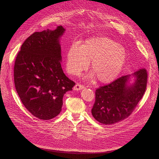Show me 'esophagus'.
I'll list each match as a JSON object with an SVG mask.
<instances>
[{
	"label": "esophagus",
	"mask_w": 159,
	"mask_h": 159,
	"mask_svg": "<svg viewBox=\"0 0 159 159\" xmlns=\"http://www.w3.org/2000/svg\"><path fill=\"white\" fill-rule=\"evenodd\" d=\"M84 88V86L82 84H76V85L74 87V89L75 90H80L81 89H83Z\"/></svg>",
	"instance_id": "obj_1"
}]
</instances>
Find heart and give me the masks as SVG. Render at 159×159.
<instances>
[{
  "instance_id": "obj_1",
  "label": "heart",
  "mask_w": 159,
  "mask_h": 159,
  "mask_svg": "<svg viewBox=\"0 0 159 159\" xmlns=\"http://www.w3.org/2000/svg\"><path fill=\"white\" fill-rule=\"evenodd\" d=\"M126 60L123 47L113 40L102 36L85 39L81 46L74 43L68 49L66 58L67 72L75 75L85 70L91 61L90 70L98 82L109 83L120 74Z\"/></svg>"
}]
</instances>
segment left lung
Masks as SVG:
<instances>
[{
	"instance_id": "8db88e82",
	"label": "left lung",
	"mask_w": 159,
	"mask_h": 159,
	"mask_svg": "<svg viewBox=\"0 0 159 159\" xmlns=\"http://www.w3.org/2000/svg\"><path fill=\"white\" fill-rule=\"evenodd\" d=\"M130 75L122 76L96 90V101L91 110L93 117L104 125H113L127 118L142 99L147 87V71L140 69L128 85Z\"/></svg>"
}]
</instances>
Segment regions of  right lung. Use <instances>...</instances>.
Returning <instances> with one entry per match:
<instances>
[{
    "instance_id": "obj_1",
    "label": "right lung",
    "mask_w": 159,
    "mask_h": 159,
    "mask_svg": "<svg viewBox=\"0 0 159 159\" xmlns=\"http://www.w3.org/2000/svg\"><path fill=\"white\" fill-rule=\"evenodd\" d=\"M65 30L35 32L22 44L14 67V85L25 107L43 120L56 117L64 94L75 83L63 72L59 39Z\"/></svg>"
}]
</instances>
